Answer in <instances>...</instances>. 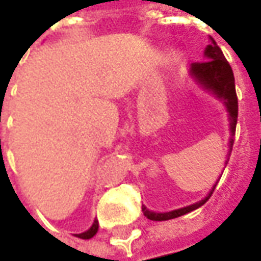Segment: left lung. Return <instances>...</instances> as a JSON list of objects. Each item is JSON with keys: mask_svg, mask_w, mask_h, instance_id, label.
<instances>
[{"mask_svg": "<svg viewBox=\"0 0 261 261\" xmlns=\"http://www.w3.org/2000/svg\"><path fill=\"white\" fill-rule=\"evenodd\" d=\"M211 40H212V43L207 45V47H206L205 50V58L207 61L192 64L190 74L197 80V83H200L205 88L211 90L214 94H216L219 98L224 100L226 109H228V112H229L231 134L234 136L236 135L237 117H238V98H237L236 93L234 72H232V68L228 64V61H226L225 56L222 54L221 47L216 45V42L214 39H211ZM229 142H231V146L234 145V139H232V138H231ZM229 155H231V151H229ZM228 160H229V158H228ZM228 160H226V163H228ZM212 193H214V189H212V192L207 195V197H205L203 200L197 202L195 205L186 206V207L177 209V211H171V212H166V214H155V212H151V211L146 209L145 206H142V212H144V215H145L148 219H151V221H168V219H174V218L186 215V214L195 211L197 207H200L203 203L207 202V199L212 196Z\"/></svg>", "mask_w": 261, "mask_h": 261, "instance_id": "8db88e82", "label": "left lung"}]
</instances>
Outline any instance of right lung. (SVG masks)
Listing matches in <instances>:
<instances>
[{
	"mask_svg": "<svg viewBox=\"0 0 261 261\" xmlns=\"http://www.w3.org/2000/svg\"><path fill=\"white\" fill-rule=\"evenodd\" d=\"M97 229H98V222L94 221V224H93V226H91L88 231L83 232V234H76V237H78V238H83V240H90V238H93V237L97 234Z\"/></svg>",
	"mask_w": 261,
	"mask_h": 261,
	"instance_id": "add662e5",
	"label": "right lung"
}]
</instances>
